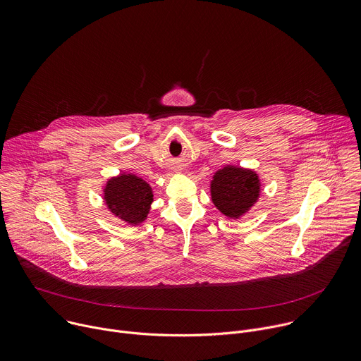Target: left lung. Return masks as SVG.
Here are the masks:
<instances>
[{"instance_id": "1", "label": "left lung", "mask_w": 361, "mask_h": 361, "mask_svg": "<svg viewBox=\"0 0 361 361\" xmlns=\"http://www.w3.org/2000/svg\"><path fill=\"white\" fill-rule=\"evenodd\" d=\"M210 195L213 204L225 216L238 219L257 202L260 179L250 169L228 165L213 175Z\"/></svg>"}]
</instances>
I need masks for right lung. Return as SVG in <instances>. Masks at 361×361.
Returning a JSON list of instances; mask_svg holds the SVG:
<instances>
[{"mask_svg": "<svg viewBox=\"0 0 361 361\" xmlns=\"http://www.w3.org/2000/svg\"><path fill=\"white\" fill-rule=\"evenodd\" d=\"M104 200L116 218L135 226L148 218L154 193L149 183L142 178L121 173L106 182Z\"/></svg>", "mask_w": 361, "mask_h": 361, "instance_id": "add662e5", "label": "right lung"}]
</instances>
